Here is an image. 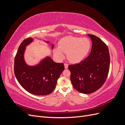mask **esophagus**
Listing matches in <instances>:
<instances>
[{"instance_id":"1","label":"esophagus","mask_w":125,"mask_h":125,"mask_svg":"<svg viewBox=\"0 0 125 125\" xmlns=\"http://www.w3.org/2000/svg\"><path fill=\"white\" fill-rule=\"evenodd\" d=\"M64 66H65V69H67L68 68V64H67L66 63H64Z\"/></svg>"}]
</instances>
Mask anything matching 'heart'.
<instances>
[{
    "instance_id": "1",
    "label": "heart",
    "mask_w": 125,
    "mask_h": 125,
    "mask_svg": "<svg viewBox=\"0 0 125 125\" xmlns=\"http://www.w3.org/2000/svg\"><path fill=\"white\" fill-rule=\"evenodd\" d=\"M91 43L87 37L66 36L60 40L59 48L55 49V54L60 58L63 57V52L67 53V57L70 62L79 63L82 62L89 54Z\"/></svg>"
}]
</instances>
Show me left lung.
<instances>
[{
    "label": "left lung",
    "mask_w": 125,
    "mask_h": 125,
    "mask_svg": "<svg viewBox=\"0 0 125 125\" xmlns=\"http://www.w3.org/2000/svg\"><path fill=\"white\" fill-rule=\"evenodd\" d=\"M88 36L92 43L90 55L80 63L68 66L73 88L83 94L93 93L103 85L110 65V56L106 45L95 35Z\"/></svg>",
    "instance_id": "obj_1"
}]
</instances>
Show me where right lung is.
<instances>
[{"mask_svg": "<svg viewBox=\"0 0 125 125\" xmlns=\"http://www.w3.org/2000/svg\"><path fill=\"white\" fill-rule=\"evenodd\" d=\"M33 41V38L29 37L20 44L14 58V74L20 84L30 93L35 95H48L55 89L65 67L63 63L55 62L49 56L42 59L37 65H28L24 60V52L26 47ZM51 46L53 49L54 44Z\"/></svg>", "mask_w": 125, "mask_h": 125, "instance_id": "add662e5", "label": "right lung"}]
</instances>
